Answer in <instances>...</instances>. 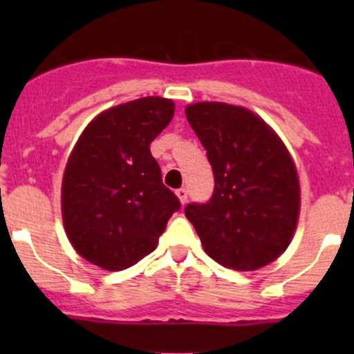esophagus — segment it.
Wrapping results in <instances>:
<instances>
[{"mask_svg": "<svg viewBox=\"0 0 354 354\" xmlns=\"http://www.w3.org/2000/svg\"><path fill=\"white\" fill-rule=\"evenodd\" d=\"M176 195H178V198H180L181 203H187V200H188V190H187V188H178Z\"/></svg>", "mask_w": 354, "mask_h": 354, "instance_id": "34e87169", "label": "esophagus"}]
</instances>
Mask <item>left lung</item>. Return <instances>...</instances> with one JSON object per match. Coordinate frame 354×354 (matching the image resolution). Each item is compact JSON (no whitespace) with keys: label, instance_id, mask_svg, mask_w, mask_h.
Wrapping results in <instances>:
<instances>
[{"label":"left lung","instance_id":"8db88e82","mask_svg":"<svg viewBox=\"0 0 354 354\" xmlns=\"http://www.w3.org/2000/svg\"><path fill=\"white\" fill-rule=\"evenodd\" d=\"M187 120L214 171L212 197L188 203L203 250L221 266L255 270L288 248L299 214L295 162L281 138L252 111L198 102Z\"/></svg>","mask_w":354,"mask_h":354}]
</instances>
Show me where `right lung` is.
<instances>
[{
	"label": "right lung",
	"instance_id": "add662e5",
	"mask_svg": "<svg viewBox=\"0 0 354 354\" xmlns=\"http://www.w3.org/2000/svg\"><path fill=\"white\" fill-rule=\"evenodd\" d=\"M173 114V101L162 97L120 104L99 114L71 151L63 224L73 248L94 266L123 270L140 262L181 209L151 154Z\"/></svg>",
	"mask_w": 354,
	"mask_h": 354
}]
</instances>
